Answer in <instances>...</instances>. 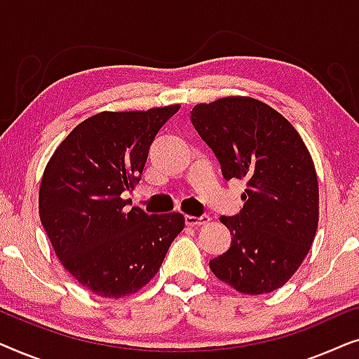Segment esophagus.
Segmentation results:
<instances>
[{"label":"esophagus","instance_id":"34e87169","mask_svg":"<svg viewBox=\"0 0 359 359\" xmlns=\"http://www.w3.org/2000/svg\"><path fill=\"white\" fill-rule=\"evenodd\" d=\"M210 217L209 215H201V217H194V215H186L184 217V222L186 225H191V227H199V225H205L209 224Z\"/></svg>","mask_w":359,"mask_h":359}]
</instances>
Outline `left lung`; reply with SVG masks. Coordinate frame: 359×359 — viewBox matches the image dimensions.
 I'll return each mask as SVG.
<instances>
[{
  "label": "left lung",
  "instance_id": "8db88e82",
  "mask_svg": "<svg viewBox=\"0 0 359 359\" xmlns=\"http://www.w3.org/2000/svg\"><path fill=\"white\" fill-rule=\"evenodd\" d=\"M191 122L217 156L224 178L247 181L240 212L220 217L232 242L210 259V269L243 294L281 287L317 232V173L306 144L291 122L253 97L198 104Z\"/></svg>",
  "mask_w": 359,
  "mask_h": 359
}]
</instances>
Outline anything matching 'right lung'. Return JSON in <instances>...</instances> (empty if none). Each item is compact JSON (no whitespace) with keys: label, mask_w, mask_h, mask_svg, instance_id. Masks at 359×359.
Here are the masks:
<instances>
[{"label":"right lung","mask_w":359,"mask_h":359,"mask_svg":"<svg viewBox=\"0 0 359 359\" xmlns=\"http://www.w3.org/2000/svg\"><path fill=\"white\" fill-rule=\"evenodd\" d=\"M180 106L100 112L58 145L43 171L39 214L63 268L88 291L119 299L145 286L184 227L122 199L140 181L151 142Z\"/></svg>","instance_id":"right-lung-1"}]
</instances>
